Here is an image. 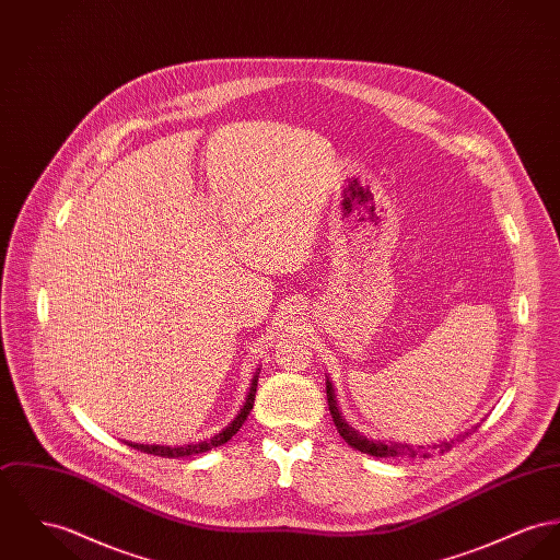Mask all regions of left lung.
I'll list each match as a JSON object with an SVG mask.
<instances>
[{"label":"left lung","instance_id":"8db88e82","mask_svg":"<svg viewBox=\"0 0 560 560\" xmlns=\"http://www.w3.org/2000/svg\"><path fill=\"white\" fill-rule=\"evenodd\" d=\"M327 401H329V411H331V416H334V422H336L337 433L343 438V442L348 444V446L354 447V450H359V452H365V454H372V456H377V458H429L431 456V450H440L442 454L447 452L450 447L454 446L456 442H463L467 435H471V431H476L478 427H471V431H465V433H460L458 438H454V440H450V442H442V444H438V446H410V444H401V442H388V444H384V442H375V440H368V438H363L359 431H354L343 418H341V413L337 410V401H336V390H334V384L327 380Z\"/></svg>","mask_w":560,"mask_h":560}]
</instances>
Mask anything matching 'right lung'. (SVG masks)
Listing matches in <instances>:
<instances>
[{"mask_svg":"<svg viewBox=\"0 0 560 560\" xmlns=\"http://www.w3.org/2000/svg\"><path fill=\"white\" fill-rule=\"evenodd\" d=\"M257 382H259V372L253 375V382H250V390L246 395V401L242 406V410L237 411V416L224 427L223 431H219L214 438L210 440H203V442H197V444H185V446H156V444H133V442H125L127 446L136 447L140 452H147V454H154V456H163V458H183V456H192V454H201V452H208L212 447L223 446L226 444L237 431L240 427L244 424V420L248 418V413L255 406V395H257Z\"/></svg>","mask_w":560,"mask_h":560,"instance_id":"1","label":"right lung"}]
</instances>
